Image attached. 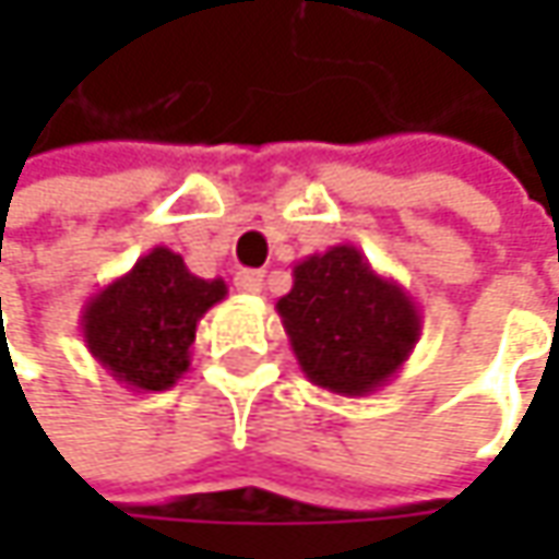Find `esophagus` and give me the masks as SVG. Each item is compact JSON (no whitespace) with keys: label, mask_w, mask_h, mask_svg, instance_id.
<instances>
[{"label":"esophagus","mask_w":559,"mask_h":559,"mask_svg":"<svg viewBox=\"0 0 559 559\" xmlns=\"http://www.w3.org/2000/svg\"><path fill=\"white\" fill-rule=\"evenodd\" d=\"M236 289L242 295H258L264 289V273L261 270H239L236 273Z\"/></svg>","instance_id":"esophagus-1"}]
</instances>
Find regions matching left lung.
<instances>
[{
    "label": "left lung",
    "mask_w": 559,
    "mask_h": 559,
    "mask_svg": "<svg viewBox=\"0 0 559 559\" xmlns=\"http://www.w3.org/2000/svg\"><path fill=\"white\" fill-rule=\"evenodd\" d=\"M276 311L301 373L345 397L392 382L423 333L417 301L348 242L301 258Z\"/></svg>",
    "instance_id": "obj_1"
}]
</instances>
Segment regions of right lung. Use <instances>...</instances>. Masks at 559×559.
<instances>
[{
  "label": "right lung",
  "mask_w": 559,
  "mask_h": 559,
  "mask_svg": "<svg viewBox=\"0 0 559 559\" xmlns=\"http://www.w3.org/2000/svg\"><path fill=\"white\" fill-rule=\"evenodd\" d=\"M226 298V283L189 273L183 254L155 246L83 305L90 355L133 392H167L192 360L199 320Z\"/></svg>",
  "instance_id": "1"
}]
</instances>
